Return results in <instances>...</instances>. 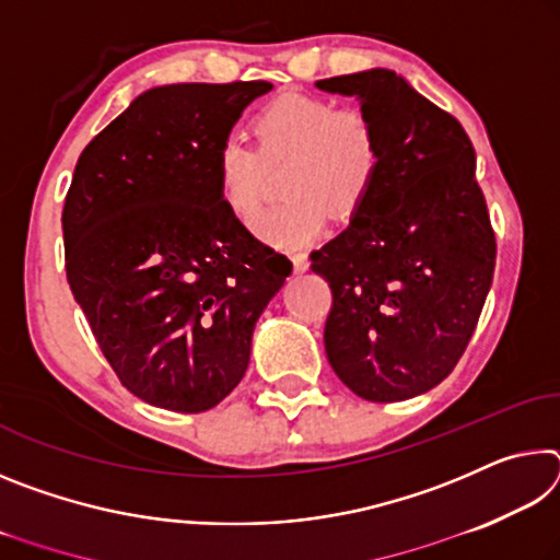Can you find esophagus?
Returning <instances> with one entry per match:
<instances>
[{"label":"esophagus","instance_id":"1","mask_svg":"<svg viewBox=\"0 0 560 560\" xmlns=\"http://www.w3.org/2000/svg\"><path fill=\"white\" fill-rule=\"evenodd\" d=\"M291 261H293V269H296V273L308 271V257H306V252H293V254H291Z\"/></svg>","mask_w":560,"mask_h":560}]
</instances>
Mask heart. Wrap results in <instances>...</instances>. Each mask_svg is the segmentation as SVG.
Wrapping results in <instances>:
<instances>
[{"instance_id": "heart-1", "label": "heart", "mask_w": 560, "mask_h": 560, "mask_svg": "<svg viewBox=\"0 0 560 560\" xmlns=\"http://www.w3.org/2000/svg\"><path fill=\"white\" fill-rule=\"evenodd\" d=\"M257 150L224 143L214 158L222 205L249 224L261 212L267 170L283 165L281 189L289 200L254 224L261 240L281 249H301L326 230L328 210L355 212L377 177L381 132L360 108L306 93H281L252 118Z\"/></svg>"}]
</instances>
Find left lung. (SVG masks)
I'll list each match as a JSON object with an SVG mask.
<instances>
[{"label": "left lung", "instance_id": "1", "mask_svg": "<svg viewBox=\"0 0 560 560\" xmlns=\"http://www.w3.org/2000/svg\"><path fill=\"white\" fill-rule=\"evenodd\" d=\"M316 89L355 96L383 145L350 224L311 252V269L334 291L328 363L363 400H407L454 371L494 277L477 155L459 120L395 71L334 75Z\"/></svg>", "mask_w": 560, "mask_h": 560}]
</instances>
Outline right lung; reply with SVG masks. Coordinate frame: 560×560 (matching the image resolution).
Wrapping results in <instances>:
<instances>
[{"instance_id": "add662e5", "label": "right lung", "mask_w": 560, "mask_h": 560, "mask_svg": "<svg viewBox=\"0 0 560 560\" xmlns=\"http://www.w3.org/2000/svg\"><path fill=\"white\" fill-rule=\"evenodd\" d=\"M269 81L173 83L130 103L83 150L61 224L66 277L120 383L205 412L246 373L291 261L222 205L214 158Z\"/></svg>"}]
</instances>
